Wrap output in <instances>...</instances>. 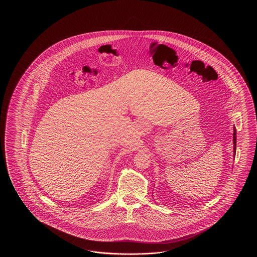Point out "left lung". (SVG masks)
Segmentation results:
<instances>
[{"instance_id":"left-lung-1","label":"left lung","mask_w":257,"mask_h":257,"mask_svg":"<svg viewBox=\"0 0 257 257\" xmlns=\"http://www.w3.org/2000/svg\"><path fill=\"white\" fill-rule=\"evenodd\" d=\"M233 144H234V153H236V130L234 127V132H233Z\"/></svg>"}]
</instances>
